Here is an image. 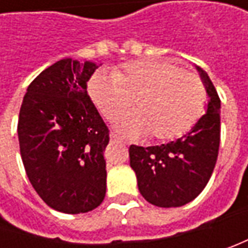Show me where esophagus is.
Instances as JSON below:
<instances>
[{"mask_svg":"<svg viewBox=\"0 0 248 248\" xmlns=\"http://www.w3.org/2000/svg\"><path fill=\"white\" fill-rule=\"evenodd\" d=\"M110 142H111V143H121V140H120L114 134H110Z\"/></svg>","mask_w":248,"mask_h":248,"instance_id":"esophagus-1","label":"esophagus"}]
</instances>
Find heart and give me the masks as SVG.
<instances>
[{
    "label": "heart",
    "instance_id": "1",
    "mask_svg": "<svg viewBox=\"0 0 248 248\" xmlns=\"http://www.w3.org/2000/svg\"><path fill=\"white\" fill-rule=\"evenodd\" d=\"M88 95L108 120L128 109L134 98L137 110L116 121V129L129 138L181 137L200 119L205 103L203 81L168 61H135L114 73L99 70L88 82Z\"/></svg>",
    "mask_w": 248,
    "mask_h": 248
}]
</instances>
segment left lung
<instances>
[{
	"mask_svg": "<svg viewBox=\"0 0 248 248\" xmlns=\"http://www.w3.org/2000/svg\"><path fill=\"white\" fill-rule=\"evenodd\" d=\"M208 95L205 114L193 128L160 146H129V166L140 195L157 207H181L202 193L214 171L221 137V100L208 74L196 66Z\"/></svg>",
	"mask_w": 248,
	"mask_h": 248,
	"instance_id": "1",
	"label": "left lung"
}]
</instances>
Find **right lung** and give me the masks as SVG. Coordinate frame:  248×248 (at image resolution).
Listing matches in <instances>:
<instances>
[{
  "mask_svg": "<svg viewBox=\"0 0 248 248\" xmlns=\"http://www.w3.org/2000/svg\"><path fill=\"white\" fill-rule=\"evenodd\" d=\"M98 64L66 58L29 85L19 113L17 137L26 174L51 208L88 213L106 195L109 129L87 93Z\"/></svg>",
  "mask_w": 248,
  "mask_h": 248,
  "instance_id": "add662e5",
  "label": "right lung"
}]
</instances>
